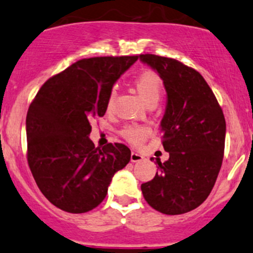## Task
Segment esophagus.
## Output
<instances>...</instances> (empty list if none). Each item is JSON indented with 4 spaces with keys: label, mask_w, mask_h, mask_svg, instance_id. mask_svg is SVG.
I'll return each mask as SVG.
<instances>
[{
    "label": "esophagus",
    "mask_w": 253,
    "mask_h": 253,
    "mask_svg": "<svg viewBox=\"0 0 253 253\" xmlns=\"http://www.w3.org/2000/svg\"><path fill=\"white\" fill-rule=\"evenodd\" d=\"M142 159H143V156L139 153H137V152H132L131 153V162H133V163H136V162H141Z\"/></svg>",
    "instance_id": "obj_1"
}]
</instances>
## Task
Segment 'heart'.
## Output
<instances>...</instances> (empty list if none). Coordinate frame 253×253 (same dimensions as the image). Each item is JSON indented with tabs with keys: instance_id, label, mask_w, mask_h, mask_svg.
I'll return each instance as SVG.
<instances>
[{
	"instance_id": "1",
	"label": "heart",
	"mask_w": 253,
	"mask_h": 253,
	"mask_svg": "<svg viewBox=\"0 0 253 253\" xmlns=\"http://www.w3.org/2000/svg\"><path fill=\"white\" fill-rule=\"evenodd\" d=\"M134 86H136V90L141 99L147 105L151 104V102H157L161 96L162 80L156 73L151 72V70H146V72H142L141 74L137 75V78L134 79ZM114 97L115 94L112 92L109 96V101H107L109 109L112 106ZM148 133L149 131L147 127L138 126V125H131V126H127L122 129V136L133 144H138L139 142L143 141L148 136Z\"/></svg>"
}]
</instances>
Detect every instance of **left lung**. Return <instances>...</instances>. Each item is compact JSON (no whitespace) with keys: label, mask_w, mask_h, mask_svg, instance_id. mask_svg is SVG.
Returning a JSON list of instances; mask_svg holds the SVG:
<instances>
[{"label":"left lung","mask_w":253,"mask_h":253,"mask_svg":"<svg viewBox=\"0 0 253 253\" xmlns=\"http://www.w3.org/2000/svg\"><path fill=\"white\" fill-rule=\"evenodd\" d=\"M139 60L163 80L167 105L161 132L169 153L164 163L156 161V176L142 184V194L157 211L184 214L203 204L216 181L226 122L214 92L197 70L153 54H142Z\"/></svg>","instance_id":"left-lung-1"}]
</instances>
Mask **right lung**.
<instances>
[{"label":"right lung","mask_w":253,"mask_h":253,"mask_svg":"<svg viewBox=\"0 0 253 253\" xmlns=\"http://www.w3.org/2000/svg\"><path fill=\"white\" fill-rule=\"evenodd\" d=\"M137 59H82L44 83L29 106V168L44 197L59 209L82 214L96 208L115 173L128 164L131 151L125 144L95 147L90 121L104 116L115 83Z\"/></svg>","instance_id":"obj_1"}]
</instances>
